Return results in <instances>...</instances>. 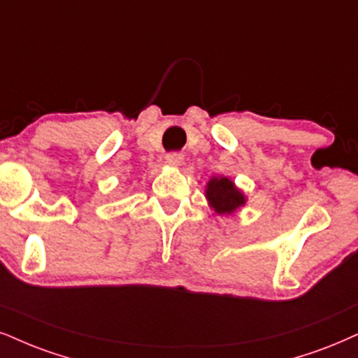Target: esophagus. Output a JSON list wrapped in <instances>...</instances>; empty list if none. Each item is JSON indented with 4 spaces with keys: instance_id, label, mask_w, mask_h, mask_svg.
I'll return each instance as SVG.
<instances>
[{
    "instance_id": "obj_1",
    "label": "esophagus",
    "mask_w": 358,
    "mask_h": 358,
    "mask_svg": "<svg viewBox=\"0 0 358 358\" xmlns=\"http://www.w3.org/2000/svg\"><path fill=\"white\" fill-rule=\"evenodd\" d=\"M182 154L180 152H169L166 156V162L169 166H180V162H182Z\"/></svg>"
}]
</instances>
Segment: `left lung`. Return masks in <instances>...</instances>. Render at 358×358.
Instances as JSON below:
<instances>
[{
    "label": "left lung",
    "instance_id": "obj_1",
    "mask_svg": "<svg viewBox=\"0 0 358 358\" xmlns=\"http://www.w3.org/2000/svg\"><path fill=\"white\" fill-rule=\"evenodd\" d=\"M209 204L214 207L215 213L231 214L237 207L244 204V194L232 184L227 178H214L209 180L206 191Z\"/></svg>",
    "mask_w": 358,
    "mask_h": 358
}]
</instances>
